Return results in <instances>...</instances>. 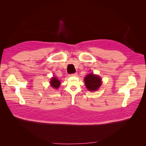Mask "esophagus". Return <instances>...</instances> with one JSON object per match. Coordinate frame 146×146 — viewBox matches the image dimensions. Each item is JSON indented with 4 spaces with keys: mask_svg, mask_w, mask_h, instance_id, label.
Instances as JSON below:
<instances>
[{
    "mask_svg": "<svg viewBox=\"0 0 146 146\" xmlns=\"http://www.w3.org/2000/svg\"><path fill=\"white\" fill-rule=\"evenodd\" d=\"M70 76H77V73L76 72V73H74V74H71L69 75Z\"/></svg>",
    "mask_w": 146,
    "mask_h": 146,
    "instance_id": "obj_1",
    "label": "esophagus"
}]
</instances>
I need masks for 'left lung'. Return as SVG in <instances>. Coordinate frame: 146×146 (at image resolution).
I'll return each mask as SVG.
<instances>
[{
  "label": "left lung",
  "mask_w": 146,
  "mask_h": 146,
  "mask_svg": "<svg viewBox=\"0 0 146 146\" xmlns=\"http://www.w3.org/2000/svg\"><path fill=\"white\" fill-rule=\"evenodd\" d=\"M85 85L90 91H96L102 85V79L99 76L94 74H90L84 78Z\"/></svg>",
  "instance_id": "left-lung-1"
}]
</instances>
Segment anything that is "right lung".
Here are the masks:
<instances>
[{"instance_id":"right-lung-1","label":"right lung","mask_w":146,"mask_h":146,"mask_svg":"<svg viewBox=\"0 0 146 146\" xmlns=\"http://www.w3.org/2000/svg\"><path fill=\"white\" fill-rule=\"evenodd\" d=\"M50 86L53 88H54V89H58V88L60 86V85L61 82H60V80L56 77H53L50 79Z\"/></svg>"}]
</instances>
